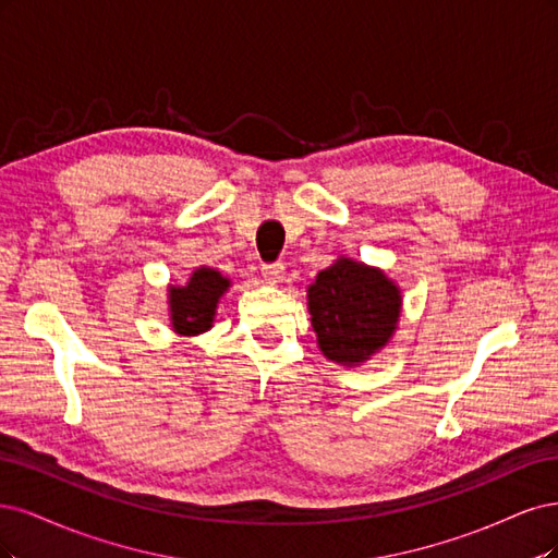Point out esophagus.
Returning <instances> with one entry per match:
<instances>
[{
    "label": "esophagus",
    "mask_w": 558,
    "mask_h": 558,
    "mask_svg": "<svg viewBox=\"0 0 558 558\" xmlns=\"http://www.w3.org/2000/svg\"><path fill=\"white\" fill-rule=\"evenodd\" d=\"M262 276L268 284H278L284 278V266L282 264H264Z\"/></svg>",
    "instance_id": "34e87169"
}]
</instances>
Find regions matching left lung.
Returning <instances> with one entry per match:
<instances>
[{"label":"left lung","instance_id":"8db88e82","mask_svg":"<svg viewBox=\"0 0 558 558\" xmlns=\"http://www.w3.org/2000/svg\"><path fill=\"white\" fill-rule=\"evenodd\" d=\"M308 313L322 354L359 366L397 331L401 290L380 268L340 257L308 287Z\"/></svg>","mask_w":558,"mask_h":558}]
</instances>
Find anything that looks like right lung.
<instances>
[{
	"label": "right lung",
	"instance_id": "right-lung-1",
	"mask_svg": "<svg viewBox=\"0 0 558 558\" xmlns=\"http://www.w3.org/2000/svg\"><path fill=\"white\" fill-rule=\"evenodd\" d=\"M229 278L208 266H199L187 284L169 287L171 327L181 336H196L213 327L220 296L229 290Z\"/></svg>",
	"mask_w": 558,
	"mask_h": 558
}]
</instances>
